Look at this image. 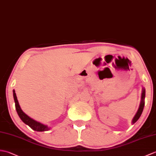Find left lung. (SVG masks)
I'll use <instances>...</instances> for the list:
<instances>
[{"label": "left lung", "mask_w": 156, "mask_h": 156, "mask_svg": "<svg viewBox=\"0 0 156 156\" xmlns=\"http://www.w3.org/2000/svg\"><path fill=\"white\" fill-rule=\"evenodd\" d=\"M145 95H146V90H145V88H143L142 93V99H141L139 109H138V110H137L136 114L135 115V116L133 117V118L132 119V124H134V123H136L137 121V119L140 118V117L141 116V114H142V113L144 105H145V102H144Z\"/></svg>", "instance_id": "left-lung-1"}]
</instances>
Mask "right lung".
Wrapping results in <instances>:
<instances>
[{
    "instance_id": "obj_1",
    "label": "right lung",
    "mask_w": 156,
    "mask_h": 156,
    "mask_svg": "<svg viewBox=\"0 0 156 156\" xmlns=\"http://www.w3.org/2000/svg\"><path fill=\"white\" fill-rule=\"evenodd\" d=\"M13 96H14V102H15V107H16V110L18 113V115H19L20 118L22 119V121H23L24 124H26L28 126H30L32 129H34L35 131H37V132H44V131H48V130L50 129V128H48L47 126H45L44 124H41V123L34 120L33 119L30 118V117L28 116L26 114L24 113L23 111L21 110L19 102H18L15 90H13Z\"/></svg>"
}]
</instances>
